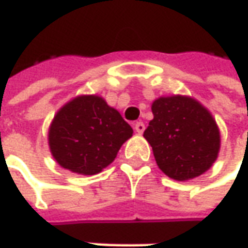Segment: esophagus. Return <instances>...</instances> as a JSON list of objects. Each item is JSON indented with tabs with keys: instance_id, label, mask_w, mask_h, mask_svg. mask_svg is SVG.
<instances>
[{
	"instance_id": "obj_1",
	"label": "esophagus",
	"mask_w": 248,
	"mask_h": 248,
	"mask_svg": "<svg viewBox=\"0 0 248 248\" xmlns=\"http://www.w3.org/2000/svg\"><path fill=\"white\" fill-rule=\"evenodd\" d=\"M134 129H136V132L139 133V134H141V133L145 130V124H142V122H136L134 124Z\"/></svg>"
}]
</instances>
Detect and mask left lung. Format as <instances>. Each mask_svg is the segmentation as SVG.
Instances as JSON below:
<instances>
[{
  "mask_svg": "<svg viewBox=\"0 0 248 248\" xmlns=\"http://www.w3.org/2000/svg\"><path fill=\"white\" fill-rule=\"evenodd\" d=\"M152 114L144 137L165 174L184 181L209 170L217 159L219 132L206 108L191 97L173 96L155 100Z\"/></svg>",
  "mask_w": 248,
  "mask_h": 248,
  "instance_id": "8db88e82",
  "label": "left lung"
}]
</instances>
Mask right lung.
I'll list each match as a JSON object with an SVG mask.
<instances>
[{"label": "right lung", "instance_id": "add662e5", "mask_svg": "<svg viewBox=\"0 0 248 248\" xmlns=\"http://www.w3.org/2000/svg\"><path fill=\"white\" fill-rule=\"evenodd\" d=\"M133 134L130 124L98 96H79L65 104L49 129L57 163L78 174H97L114 162Z\"/></svg>", "mask_w": 248, "mask_h": 248}]
</instances>
